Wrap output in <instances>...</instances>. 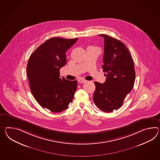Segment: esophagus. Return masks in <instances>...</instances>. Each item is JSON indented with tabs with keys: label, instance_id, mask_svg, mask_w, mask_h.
Instances as JSON below:
<instances>
[{
	"label": "esophagus",
	"instance_id": "1",
	"mask_svg": "<svg viewBox=\"0 0 160 160\" xmlns=\"http://www.w3.org/2000/svg\"><path fill=\"white\" fill-rule=\"evenodd\" d=\"M86 82H87V80L83 79V78H79L78 80V82H80V83H84Z\"/></svg>",
	"mask_w": 160,
	"mask_h": 160
}]
</instances>
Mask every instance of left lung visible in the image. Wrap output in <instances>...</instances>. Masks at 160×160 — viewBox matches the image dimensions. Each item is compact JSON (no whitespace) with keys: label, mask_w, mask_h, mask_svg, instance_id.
I'll list each match as a JSON object with an SVG mask.
<instances>
[{"label":"left lung","mask_w":160,"mask_h":160,"mask_svg":"<svg viewBox=\"0 0 160 160\" xmlns=\"http://www.w3.org/2000/svg\"><path fill=\"white\" fill-rule=\"evenodd\" d=\"M99 36L105 40L102 68L106 78L103 84L94 82L93 101L100 110L111 112L121 108L132 89L135 72L132 55L124 44L106 35Z\"/></svg>","instance_id":"left-lung-1"}]
</instances>
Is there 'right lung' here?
Masks as SVG:
<instances>
[{"label": "right lung", "instance_id": "right-lung-1", "mask_svg": "<svg viewBox=\"0 0 160 160\" xmlns=\"http://www.w3.org/2000/svg\"><path fill=\"white\" fill-rule=\"evenodd\" d=\"M78 38L58 37L46 40L30 56L27 72L32 94L44 108L59 113L68 108L78 82L60 78V69L66 63L65 53Z\"/></svg>", "mask_w": 160, "mask_h": 160}]
</instances>
